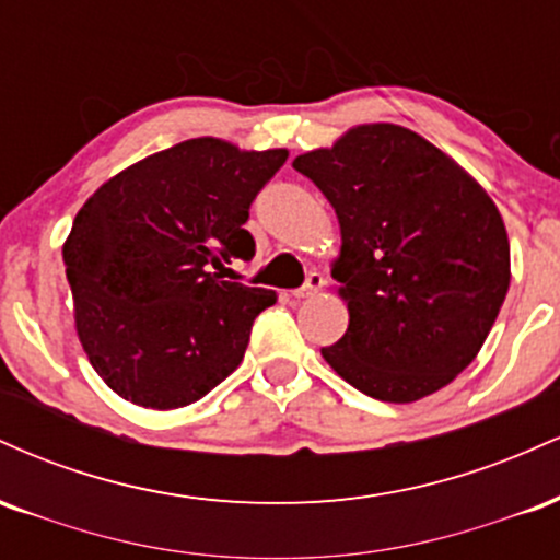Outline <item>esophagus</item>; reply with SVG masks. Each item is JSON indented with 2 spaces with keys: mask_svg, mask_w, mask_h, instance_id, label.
Listing matches in <instances>:
<instances>
[{
  "mask_svg": "<svg viewBox=\"0 0 560 560\" xmlns=\"http://www.w3.org/2000/svg\"><path fill=\"white\" fill-rule=\"evenodd\" d=\"M320 287H324V276L316 273V271H311V273H307L305 284H302L300 289H294L292 298H298V300L313 298V294H318V292H320Z\"/></svg>",
  "mask_w": 560,
  "mask_h": 560,
  "instance_id": "esophagus-1",
  "label": "esophagus"
}]
</instances>
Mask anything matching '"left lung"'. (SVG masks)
I'll use <instances>...</instances> for the list:
<instances>
[{
  "instance_id": "obj_1",
  "label": "left lung",
  "mask_w": 560,
  "mask_h": 560,
  "mask_svg": "<svg viewBox=\"0 0 560 560\" xmlns=\"http://www.w3.org/2000/svg\"><path fill=\"white\" fill-rule=\"evenodd\" d=\"M342 231L331 276L350 311L324 361L363 395L413 402L447 387L485 345L508 284L505 223L432 141L395 124L355 126L294 158Z\"/></svg>"
}]
</instances>
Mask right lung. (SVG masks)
<instances>
[{"mask_svg": "<svg viewBox=\"0 0 560 560\" xmlns=\"http://www.w3.org/2000/svg\"><path fill=\"white\" fill-rule=\"evenodd\" d=\"M287 150L189 139L139 160L83 202L62 260L75 331L113 392L141 408L197 402L242 363L276 292L223 281L253 260L242 229Z\"/></svg>", "mask_w": 560, "mask_h": 560, "instance_id": "add662e5", "label": "right lung"}]
</instances>
